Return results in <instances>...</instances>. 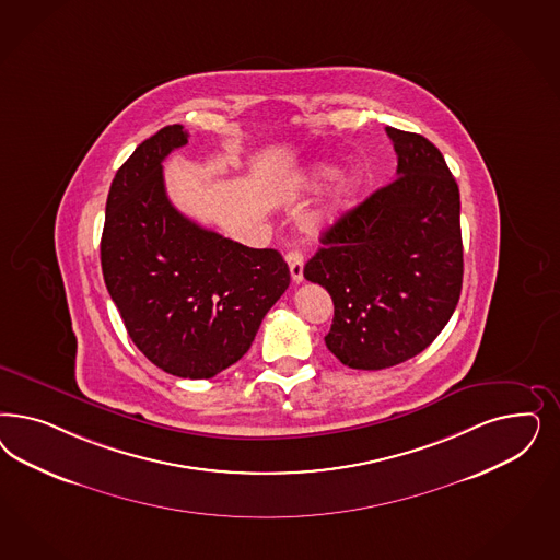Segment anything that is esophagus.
Here are the masks:
<instances>
[{"label": "esophagus", "instance_id": "esophagus-1", "mask_svg": "<svg viewBox=\"0 0 560 560\" xmlns=\"http://www.w3.org/2000/svg\"><path fill=\"white\" fill-rule=\"evenodd\" d=\"M287 261H289L290 268V278H292V282H303V261H305V257H303V252H299V249H292V252L287 253Z\"/></svg>", "mask_w": 560, "mask_h": 560}]
</instances>
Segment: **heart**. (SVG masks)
I'll list each match as a JSON object with an SVG mask.
<instances>
[{"instance_id": "b5f03b06", "label": "heart", "mask_w": 560, "mask_h": 560, "mask_svg": "<svg viewBox=\"0 0 560 560\" xmlns=\"http://www.w3.org/2000/svg\"><path fill=\"white\" fill-rule=\"evenodd\" d=\"M334 177H336V168L322 164V166L313 168V173L308 177V185L311 187H322V185L329 183ZM361 187L362 180L359 175H354V173L340 175L338 180H336V185L329 191V198L325 201L324 212H322V217L317 218V222L334 220V218L343 214L348 208H352V203L357 201L359 194H361Z\"/></svg>"}]
</instances>
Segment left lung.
Wrapping results in <instances>:
<instances>
[{"instance_id":"obj_1","label":"left lung","mask_w":560,"mask_h":560,"mask_svg":"<svg viewBox=\"0 0 560 560\" xmlns=\"http://www.w3.org/2000/svg\"><path fill=\"white\" fill-rule=\"evenodd\" d=\"M396 179L325 231L305 278L334 301L325 346L350 369L420 354L452 319L464 278L459 187L436 145L385 127Z\"/></svg>"}]
</instances>
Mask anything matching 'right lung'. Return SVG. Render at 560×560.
<instances>
[{
	"label": "right lung",
	"mask_w": 560,
	"mask_h": 560,
	"mask_svg": "<svg viewBox=\"0 0 560 560\" xmlns=\"http://www.w3.org/2000/svg\"><path fill=\"white\" fill-rule=\"evenodd\" d=\"M189 133L166 126L138 145L110 183L101 266L127 334L145 359L183 380H210L252 346L289 289L273 249H252L183 217L163 161Z\"/></svg>",
	"instance_id": "obj_1"
}]
</instances>
